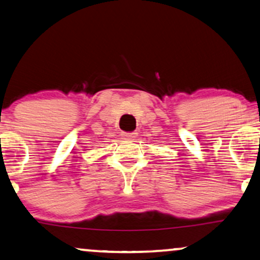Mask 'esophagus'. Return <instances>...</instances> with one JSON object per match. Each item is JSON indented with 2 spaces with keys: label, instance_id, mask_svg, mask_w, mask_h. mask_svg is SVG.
<instances>
[{
  "label": "esophagus",
  "instance_id": "1",
  "mask_svg": "<svg viewBox=\"0 0 260 260\" xmlns=\"http://www.w3.org/2000/svg\"><path fill=\"white\" fill-rule=\"evenodd\" d=\"M137 133H125L123 134V138L124 140H135L137 137Z\"/></svg>",
  "mask_w": 260,
  "mask_h": 260
}]
</instances>
